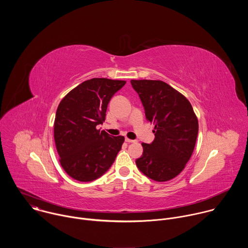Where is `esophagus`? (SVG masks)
I'll return each instance as SVG.
<instances>
[{
	"label": "esophagus",
	"instance_id": "esophagus-1",
	"mask_svg": "<svg viewBox=\"0 0 248 248\" xmlns=\"http://www.w3.org/2000/svg\"><path fill=\"white\" fill-rule=\"evenodd\" d=\"M125 141L127 143H133L135 142V140H132V139H129V138H125Z\"/></svg>",
	"mask_w": 248,
	"mask_h": 248
}]
</instances>
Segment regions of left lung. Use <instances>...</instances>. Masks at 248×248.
I'll use <instances>...</instances> for the list:
<instances>
[{"instance_id":"1","label":"left lung","mask_w":248,"mask_h":248,"mask_svg":"<svg viewBox=\"0 0 248 248\" xmlns=\"http://www.w3.org/2000/svg\"><path fill=\"white\" fill-rule=\"evenodd\" d=\"M142 103L146 119L155 124V139L142 143L135 163L156 182H168L181 173L190 159L198 134V121L189 101L161 80H130Z\"/></svg>"}]
</instances>
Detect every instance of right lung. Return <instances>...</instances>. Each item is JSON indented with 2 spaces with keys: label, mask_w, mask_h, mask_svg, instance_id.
Masks as SVG:
<instances>
[{
  "label": "right lung",
  "mask_w": 248,
  "mask_h": 248,
  "mask_svg": "<svg viewBox=\"0 0 248 248\" xmlns=\"http://www.w3.org/2000/svg\"><path fill=\"white\" fill-rule=\"evenodd\" d=\"M126 81L92 78L69 91L59 104L54 137L60 163L79 182H92L115 162L124 141L97 129L105 122L108 104Z\"/></svg>",
  "instance_id": "right-lung-1"
}]
</instances>
